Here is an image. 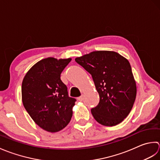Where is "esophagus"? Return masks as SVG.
Returning <instances> with one entry per match:
<instances>
[{
  "mask_svg": "<svg viewBox=\"0 0 160 160\" xmlns=\"http://www.w3.org/2000/svg\"><path fill=\"white\" fill-rule=\"evenodd\" d=\"M77 99H78V101H80V102H82L83 101V96L82 95V96H81V97H79L77 98Z\"/></svg>",
  "mask_w": 160,
  "mask_h": 160,
  "instance_id": "esophagus-1",
  "label": "esophagus"
}]
</instances>
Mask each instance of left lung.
<instances>
[{
  "label": "left lung",
  "instance_id": "obj_1",
  "mask_svg": "<svg viewBox=\"0 0 160 160\" xmlns=\"http://www.w3.org/2000/svg\"><path fill=\"white\" fill-rule=\"evenodd\" d=\"M75 61L92 75L100 97L91 109L100 124L113 126L128 115L137 94L136 82L129 61L114 51H94Z\"/></svg>",
  "mask_w": 160,
  "mask_h": 160
}]
</instances>
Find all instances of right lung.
Wrapping results in <instances>:
<instances>
[{
    "mask_svg": "<svg viewBox=\"0 0 160 160\" xmlns=\"http://www.w3.org/2000/svg\"><path fill=\"white\" fill-rule=\"evenodd\" d=\"M71 58L48 57L38 61L22 82V101L37 124L46 131L56 132L70 122L76 99L68 97L61 74Z\"/></svg>",
    "mask_w": 160,
    "mask_h": 160,
    "instance_id": "1",
    "label": "right lung"
}]
</instances>
